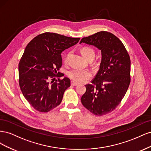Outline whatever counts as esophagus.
<instances>
[{"label":"esophagus","instance_id":"obj_1","mask_svg":"<svg viewBox=\"0 0 151 151\" xmlns=\"http://www.w3.org/2000/svg\"><path fill=\"white\" fill-rule=\"evenodd\" d=\"M71 84L72 85V86H77L79 84L78 83H76L75 81H71Z\"/></svg>","mask_w":151,"mask_h":151}]
</instances>
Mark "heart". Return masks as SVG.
Masks as SVG:
<instances>
[{"mask_svg":"<svg viewBox=\"0 0 151 151\" xmlns=\"http://www.w3.org/2000/svg\"><path fill=\"white\" fill-rule=\"evenodd\" d=\"M81 52L87 60L89 58H93L94 57L95 52L94 50L89 47H83L81 50ZM68 56V55L67 57ZM70 78L77 83H84V82L89 80L92 74L88 70H81V69H74L70 70L68 74Z\"/></svg>","mask_w":151,"mask_h":151,"instance_id":"b5f03b06","label":"heart"}]
</instances>
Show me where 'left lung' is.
Wrapping results in <instances>:
<instances>
[{
  "label": "left lung",
  "mask_w": 151,
  "mask_h": 151,
  "mask_svg": "<svg viewBox=\"0 0 151 151\" xmlns=\"http://www.w3.org/2000/svg\"><path fill=\"white\" fill-rule=\"evenodd\" d=\"M101 52L99 69L81 97L83 106L95 115L111 112L120 104L130 83V59L121 41L113 34L99 31L82 38L80 43Z\"/></svg>",
  "instance_id": "8db88e82"
}]
</instances>
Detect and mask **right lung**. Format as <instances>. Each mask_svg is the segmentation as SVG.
I'll list each match as a JSON object with an SVG mask.
<instances>
[{
  "label": "right lung",
  "mask_w": 151,
  "mask_h": 151,
  "mask_svg": "<svg viewBox=\"0 0 151 151\" xmlns=\"http://www.w3.org/2000/svg\"><path fill=\"white\" fill-rule=\"evenodd\" d=\"M79 40L44 33L36 36L26 46L18 66L19 84L24 98L37 111L48 112L60 104L70 80L64 77L50 84L49 80L60 74L57 70L62 65V52Z\"/></svg>",
  "instance_id": "add662e5"
}]
</instances>
